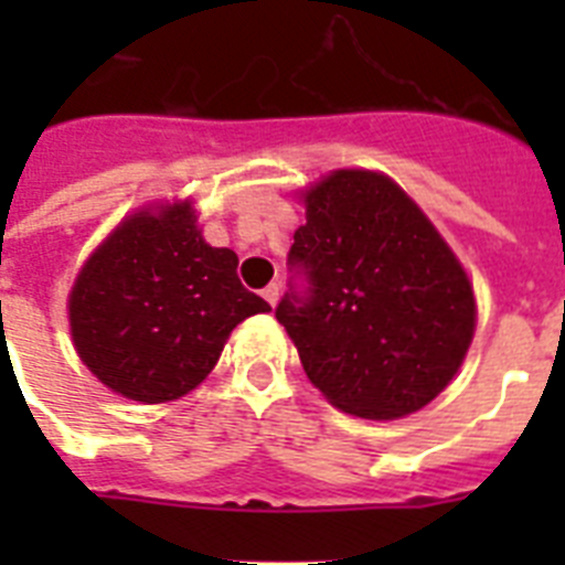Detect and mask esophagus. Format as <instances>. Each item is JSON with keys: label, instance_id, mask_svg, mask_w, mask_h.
I'll list each match as a JSON object with an SVG mask.
<instances>
[{"label": "esophagus", "instance_id": "obj_1", "mask_svg": "<svg viewBox=\"0 0 565 565\" xmlns=\"http://www.w3.org/2000/svg\"><path fill=\"white\" fill-rule=\"evenodd\" d=\"M263 299H266V302H268V306H277V299H279V286H277V282H271V286H266V288H263Z\"/></svg>", "mask_w": 565, "mask_h": 565}]
</instances>
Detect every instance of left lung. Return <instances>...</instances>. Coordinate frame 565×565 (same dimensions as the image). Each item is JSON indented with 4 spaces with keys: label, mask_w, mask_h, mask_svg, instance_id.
<instances>
[{
    "label": "left lung",
    "mask_w": 565,
    "mask_h": 565,
    "mask_svg": "<svg viewBox=\"0 0 565 565\" xmlns=\"http://www.w3.org/2000/svg\"><path fill=\"white\" fill-rule=\"evenodd\" d=\"M277 319L339 411L396 418L450 384L476 331L467 274L384 174L339 169L306 192Z\"/></svg>",
    "instance_id": "left-lung-1"
}]
</instances>
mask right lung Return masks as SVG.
<instances>
[{
    "mask_svg": "<svg viewBox=\"0 0 565 565\" xmlns=\"http://www.w3.org/2000/svg\"><path fill=\"white\" fill-rule=\"evenodd\" d=\"M189 203L138 212L87 259L70 294V331L109 391L172 402L203 382L228 333L271 311L243 288L237 254L212 248Z\"/></svg>",
    "mask_w": 565,
    "mask_h": 565,
    "instance_id": "right-lung-1",
    "label": "right lung"
}]
</instances>
